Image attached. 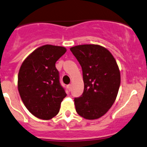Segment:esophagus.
I'll use <instances>...</instances> for the list:
<instances>
[{"instance_id":"34e87169","label":"esophagus","mask_w":147,"mask_h":147,"mask_svg":"<svg viewBox=\"0 0 147 147\" xmlns=\"http://www.w3.org/2000/svg\"><path fill=\"white\" fill-rule=\"evenodd\" d=\"M67 88H68V90H69V91H70L71 89H72V85H71V84L68 85V86H67Z\"/></svg>"}]
</instances>
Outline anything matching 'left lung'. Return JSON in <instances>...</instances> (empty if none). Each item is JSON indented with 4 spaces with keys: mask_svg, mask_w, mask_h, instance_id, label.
I'll return each instance as SVG.
<instances>
[{
    "mask_svg": "<svg viewBox=\"0 0 147 147\" xmlns=\"http://www.w3.org/2000/svg\"><path fill=\"white\" fill-rule=\"evenodd\" d=\"M70 51L83 70L84 90L75 98L76 112L87 120H95L108 112L115 102L120 85L116 60L99 45H79Z\"/></svg>",
    "mask_w": 147,
    "mask_h": 147,
    "instance_id": "1",
    "label": "left lung"
}]
</instances>
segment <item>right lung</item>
Wrapping results in <instances>:
<instances>
[{
  "label": "right lung",
  "mask_w": 147,
  "mask_h": 147,
  "mask_svg": "<svg viewBox=\"0 0 147 147\" xmlns=\"http://www.w3.org/2000/svg\"><path fill=\"white\" fill-rule=\"evenodd\" d=\"M66 51L62 46L45 45L35 49L22 64L18 90L24 106L38 118L47 120L55 117L67 96L55 65Z\"/></svg>",
  "instance_id": "add662e5"
}]
</instances>
